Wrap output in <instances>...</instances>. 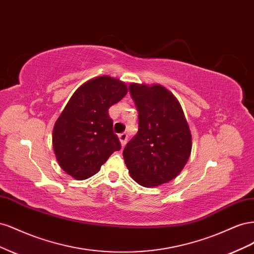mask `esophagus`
<instances>
[{
    "label": "esophagus",
    "mask_w": 254,
    "mask_h": 254,
    "mask_svg": "<svg viewBox=\"0 0 254 254\" xmlns=\"http://www.w3.org/2000/svg\"><path fill=\"white\" fill-rule=\"evenodd\" d=\"M127 137H128V136H127L126 133H121V134H119V139H120L122 147H124V146L126 145V143H127Z\"/></svg>",
    "instance_id": "esophagus-1"
}]
</instances>
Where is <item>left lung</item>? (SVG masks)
<instances>
[{
  "label": "left lung",
  "mask_w": 254,
  "mask_h": 254,
  "mask_svg": "<svg viewBox=\"0 0 254 254\" xmlns=\"http://www.w3.org/2000/svg\"><path fill=\"white\" fill-rule=\"evenodd\" d=\"M139 112V131L123 151L131 178L145 188L170 182L186 166L191 134L181 105L161 84L131 83Z\"/></svg>",
  "instance_id": "obj_1"
}]
</instances>
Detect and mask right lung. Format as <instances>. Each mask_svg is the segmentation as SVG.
I'll return each mask as SVG.
<instances>
[{
    "mask_svg": "<svg viewBox=\"0 0 254 254\" xmlns=\"http://www.w3.org/2000/svg\"><path fill=\"white\" fill-rule=\"evenodd\" d=\"M127 92L125 82L105 75L86 81L74 92L53 129L54 152L67 175L88 179L121 149L108 110Z\"/></svg>",
    "mask_w": 254,
    "mask_h": 254,
    "instance_id": "add662e5",
    "label": "right lung"
}]
</instances>
